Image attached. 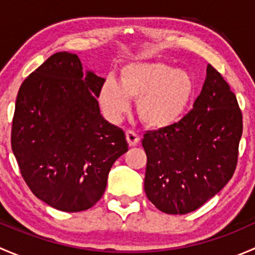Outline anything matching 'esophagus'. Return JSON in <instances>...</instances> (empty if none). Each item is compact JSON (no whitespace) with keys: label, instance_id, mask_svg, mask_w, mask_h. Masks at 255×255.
I'll use <instances>...</instances> for the list:
<instances>
[{"label":"esophagus","instance_id":"esophagus-1","mask_svg":"<svg viewBox=\"0 0 255 255\" xmlns=\"http://www.w3.org/2000/svg\"><path fill=\"white\" fill-rule=\"evenodd\" d=\"M126 138H127V142L130 146L138 145V143H139L140 140L139 135H138L134 130H130V129H128L127 132H126Z\"/></svg>","mask_w":255,"mask_h":255}]
</instances>
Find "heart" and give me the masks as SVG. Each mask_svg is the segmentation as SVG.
Here are the masks:
<instances>
[{
  "label": "heart",
  "mask_w": 255,
  "mask_h": 255,
  "mask_svg": "<svg viewBox=\"0 0 255 255\" xmlns=\"http://www.w3.org/2000/svg\"><path fill=\"white\" fill-rule=\"evenodd\" d=\"M194 81L185 71L160 61L130 63L121 69V84L107 78L100 90V104L111 121L121 120L137 100L140 120L151 128H165L181 120L192 95Z\"/></svg>",
  "instance_id": "heart-1"
}]
</instances>
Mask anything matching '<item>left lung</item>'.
<instances>
[{
  "instance_id": "1",
  "label": "left lung",
  "mask_w": 255,
  "mask_h": 255,
  "mask_svg": "<svg viewBox=\"0 0 255 255\" xmlns=\"http://www.w3.org/2000/svg\"><path fill=\"white\" fill-rule=\"evenodd\" d=\"M242 132L237 97L208 65L192 110L174 125L144 134V191L149 201L169 215L201 207L232 179Z\"/></svg>"
}]
</instances>
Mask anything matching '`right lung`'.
<instances>
[{"label": "right lung", "mask_w": 255, "mask_h": 255, "mask_svg": "<svg viewBox=\"0 0 255 255\" xmlns=\"http://www.w3.org/2000/svg\"><path fill=\"white\" fill-rule=\"evenodd\" d=\"M105 79L76 54L55 53L18 91L11 145L30 191L64 212L89 210L104 195L113 163L128 150L125 132L100 113Z\"/></svg>", "instance_id": "1"}]
</instances>
